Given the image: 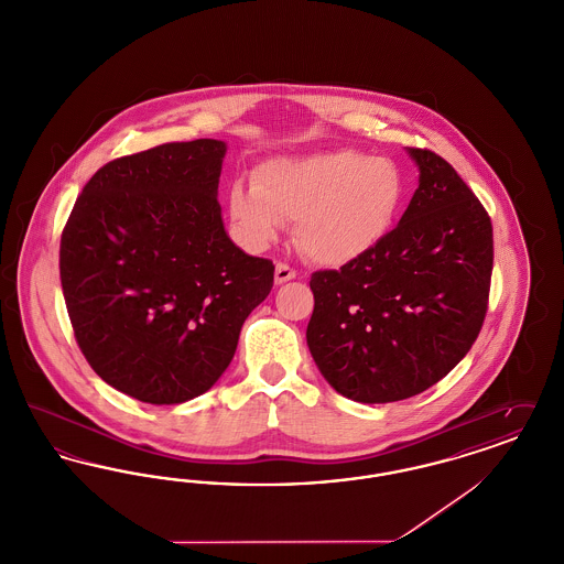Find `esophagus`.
Instances as JSON below:
<instances>
[{"label": "esophagus", "instance_id": "34e87169", "mask_svg": "<svg viewBox=\"0 0 564 564\" xmlns=\"http://www.w3.org/2000/svg\"><path fill=\"white\" fill-rule=\"evenodd\" d=\"M292 279H295V270L292 269V267H288V264H283V262H279L276 269H274V281H276V285L288 283V281H292Z\"/></svg>", "mask_w": 564, "mask_h": 564}]
</instances>
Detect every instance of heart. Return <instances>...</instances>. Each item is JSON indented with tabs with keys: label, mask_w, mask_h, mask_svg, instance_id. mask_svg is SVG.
I'll return each instance as SVG.
<instances>
[{
	"label": "heart",
	"mask_w": 564,
	"mask_h": 564,
	"mask_svg": "<svg viewBox=\"0 0 564 564\" xmlns=\"http://www.w3.org/2000/svg\"><path fill=\"white\" fill-rule=\"evenodd\" d=\"M402 196L393 162L334 150L260 164L253 184L230 189V214L256 247L276 241L288 221H297L300 249L313 262L343 267L389 232Z\"/></svg>",
	"instance_id": "obj_1"
}]
</instances>
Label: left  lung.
Here are the masks:
<instances>
[{
	"label": "left lung",
	"mask_w": 564,
	"mask_h": 564,
	"mask_svg": "<svg viewBox=\"0 0 564 564\" xmlns=\"http://www.w3.org/2000/svg\"><path fill=\"white\" fill-rule=\"evenodd\" d=\"M408 152L421 177L400 224L343 269L311 274L308 349L355 402L427 391L471 349L488 311L490 217L451 162Z\"/></svg>",
	"instance_id": "8db88e82"
}]
</instances>
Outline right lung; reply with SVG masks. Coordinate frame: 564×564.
<instances>
[{"instance_id":"right-lung-1","label":"right lung","mask_w":564,"mask_h":564,"mask_svg":"<svg viewBox=\"0 0 564 564\" xmlns=\"http://www.w3.org/2000/svg\"><path fill=\"white\" fill-rule=\"evenodd\" d=\"M226 143L175 141L104 164L61 235L76 343L113 389L145 403L209 391L274 264L228 239L217 203Z\"/></svg>"}]
</instances>
